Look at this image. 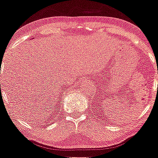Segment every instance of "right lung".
<instances>
[{"label":"right lung","instance_id":"right-lung-1","mask_svg":"<svg viewBox=\"0 0 158 158\" xmlns=\"http://www.w3.org/2000/svg\"><path fill=\"white\" fill-rule=\"evenodd\" d=\"M49 122H50V121H49Z\"/></svg>","mask_w":158,"mask_h":158}]
</instances>
